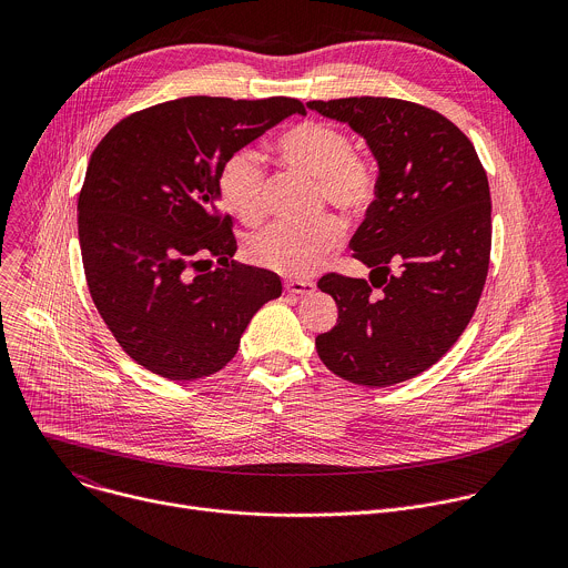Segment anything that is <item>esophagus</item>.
Segmentation results:
<instances>
[{
    "label": "esophagus",
    "instance_id": "34e87169",
    "mask_svg": "<svg viewBox=\"0 0 568 568\" xmlns=\"http://www.w3.org/2000/svg\"><path fill=\"white\" fill-rule=\"evenodd\" d=\"M285 290L292 294H312L314 283L312 281H285Z\"/></svg>",
    "mask_w": 568,
    "mask_h": 568
}]
</instances>
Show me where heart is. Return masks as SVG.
<instances>
[{
  "label": "heart",
  "instance_id": "b5f03b06",
  "mask_svg": "<svg viewBox=\"0 0 568 568\" xmlns=\"http://www.w3.org/2000/svg\"><path fill=\"white\" fill-rule=\"evenodd\" d=\"M278 154L290 166L318 180L321 197L346 215L364 213L375 200L377 180L368 161L353 154L351 139L335 125L303 121L276 139ZM267 173L263 156L252 148L231 152L217 171L215 191L240 222L256 224L265 213ZM342 226L333 215L312 222H272L250 237V256L278 274L307 276L337 247Z\"/></svg>",
  "mask_w": 568,
  "mask_h": 568
}]
</instances>
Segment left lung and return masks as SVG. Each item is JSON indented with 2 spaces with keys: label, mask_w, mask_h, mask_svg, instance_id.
<instances>
[{
  "label": "left lung",
  "mask_w": 568,
  "mask_h": 568,
  "mask_svg": "<svg viewBox=\"0 0 568 568\" xmlns=\"http://www.w3.org/2000/svg\"><path fill=\"white\" fill-rule=\"evenodd\" d=\"M307 108L348 123L379 169L375 200L351 240L371 283L335 272L318 278L339 318L316 337V353L353 384L412 379L456 344L478 305L493 247L488 175L471 141L425 105L355 97Z\"/></svg>",
  "instance_id": "8db88e82"
}]
</instances>
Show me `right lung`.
<instances>
[{
  "instance_id": "1",
  "label": "right lung",
  "mask_w": 568,
  "mask_h": 568,
  "mask_svg": "<svg viewBox=\"0 0 568 568\" xmlns=\"http://www.w3.org/2000/svg\"><path fill=\"white\" fill-rule=\"evenodd\" d=\"M292 114L296 99L186 97L119 121L92 152L78 240L92 301L119 346L175 382L206 377L237 353L281 278L240 265L217 209L222 161ZM221 265L210 270V258Z\"/></svg>"
}]
</instances>
